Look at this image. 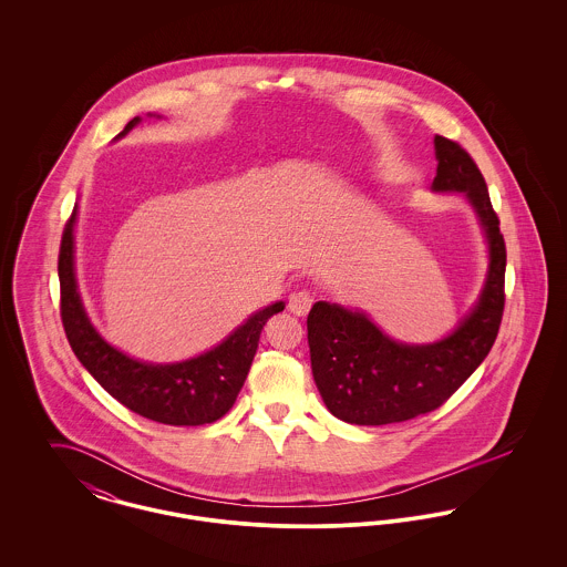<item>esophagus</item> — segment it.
I'll use <instances>...</instances> for the list:
<instances>
[{"label":"esophagus","instance_id":"34e87169","mask_svg":"<svg viewBox=\"0 0 567 567\" xmlns=\"http://www.w3.org/2000/svg\"><path fill=\"white\" fill-rule=\"evenodd\" d=\"M312 296L308 291H297L293 296L289 297V310L296 315V317H306L312 308Z\"/></svg>","mask_w":567,"mask_h":567}]
</instances>
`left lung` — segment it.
<instances>
[{
	"label": "left lung",
	"instance_id": "left-lung-1",
	"mask_svg": "<svg viewBox=\"0 0 567 567\" xmlns=\"http://www.w3.org/2000/svg\"><path fill=\"white\" fill-rule=\"evenodd\" d=\"M433 193H463L485 236L488 268L476 303L442 340L410 344L363 310L317 301L308 315L312 377L327 410L351 425H389L432 412L474 374L504 315L506 244L485 178L457 142L435 135Z\"/></svg>",
	"mask_w": 567,
	"mask_h": 567
}]
</instances>
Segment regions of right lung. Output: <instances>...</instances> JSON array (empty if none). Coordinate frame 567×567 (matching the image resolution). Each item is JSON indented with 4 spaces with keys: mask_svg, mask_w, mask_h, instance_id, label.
<instances>
[{
    "mask_svg": "<svg viewBox=\"0 0 567 567\" xmlns=\"http://www.w3.org/2000/svg\"><path fill=\"white\" fill-rule=\"evenodd\" d=\"M151 116L162 118L159 114ZM140 121L134 116L116 140L130 134ZM76 215L79 206H74L63 229L59 248L61 321L72 351L116 402L140 416L174 427L215 423L236 402L259 347V336L268 319L285 310V301L257 310L215 349L197 357L176 363L134 359L104 340L84 310L74 268Z\"/></svg>",
    "mask_w": 567,
    "mask_h": 567,
    "instance_id": "add662e5",
    "label": "right lung"
}]
</instances>
